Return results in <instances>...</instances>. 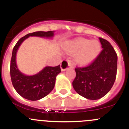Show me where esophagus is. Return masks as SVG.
I'll return each instance as SVG.
<instances>
[{
	"label": "esophagus",
	"mask_w": 129,
	"mask_h": 129,
	"mask_svg": "<svg viewBox=\"0 0 129 129\" xmlns=\"http://www.w3.org/2000/svg\"><path fill=\"white\" fill-rule=\"evenodd\" d=\"M70 67H72L71 62L70 61H68V60H67V59H64L61 64V70L64 71V70H66Z\"/></svg>",
	"instance_id": "obj_1"
}]
</instances>
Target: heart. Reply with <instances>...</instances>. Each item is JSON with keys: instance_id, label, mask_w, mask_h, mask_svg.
I'll use <instances>...</instances> for the list:
<instances>
[{"instance_id": "obj_1", "label": "heart", "mask_w": 129, "mask_h": 129, "mask_svg": "<svg viewBox=\"0 0 129 129\" xmlns=\"http://www.w3.org/2000/svg\"><path fill=\"white\" fill-rule=\"evenodd\" d=\"M68 51L77 54L76 61L80 64H86L93 61L101 52V45L98 41L80 39L68 46Z\"/></svg>"}]
</instances>
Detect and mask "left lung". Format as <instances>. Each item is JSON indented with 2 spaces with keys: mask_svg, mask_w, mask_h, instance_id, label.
Returning a JSON list of instances; mask_svg holds the SVG:
<instances>
[{
  "mask_svg": "<svg viewBox=\"0 0 129 129\" xmlns=\"http://www.w3.org/2000/svg\"><path fill=\"white\" fill-rule=\"evenodd\" d=\"M102 50L88 65L75 68L73 87L81 96L91 100L103 98L110 91L117 74L118 56L108 41L100 37Z\"/></svg>",
  "mask_w": 129,
  "mask_h": 129,
  "instance_id": "obj_1",
  "label": "left lung"
}]
</instances>
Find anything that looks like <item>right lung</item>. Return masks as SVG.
Returning a JSON list of instances; mask_svg holds the SVG:
<instances>
[{
  "label": "right lung",
  "instance_id": "obj_1",
  "mask_svg": "<svg viewBox=\"0 0 129 129\" xmlns=\"http://www.w3.org/2000/svg\"><path fill=\"white\" fill-rule=\"evenodd\" d=\"M29 36L52 37L53 32L35 31L21 37L15 45L10 62V76L13 86L22 98L31 101L41 100L53 89L56 76L61 72L60 64L57 67H46L34 76H25L18 70L16 64V53L20 44Z\"/></svg>",
  "mask_w": 129,
  "mask_h": 129
}]
</instances>
